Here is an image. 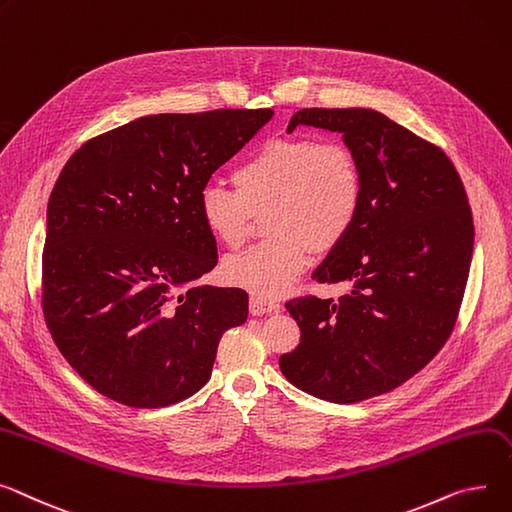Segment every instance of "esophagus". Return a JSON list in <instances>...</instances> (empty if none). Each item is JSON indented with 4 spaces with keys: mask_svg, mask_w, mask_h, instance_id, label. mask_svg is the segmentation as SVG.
I'll use <instances>...</instances> for the list:
<instances>
[{
    "mask_svg": "<svg viewBox=\"0 0 512 512\" xmlns=\"http://www.w3.org/2000/svg\"><path fill=\"white\" fill-rule=\"evenodd\" d=\"M249 311L255 317L267 315V313H276L280 311V304L276 300H269V298H261V296H251L249 300Z\"/></svg>",
    "mask_w": 512,
    "mask_h": 512,
    "instance_id": "34e87169",
    "label": "esophagus"
}]
</instances>
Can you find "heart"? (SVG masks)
Returning <instances> with one entry per match:
<instances>
[{"label":"heart","mask_w":512,"mask_h":512,"mask_svg":"<svg viewBox=\"0 0 512 512\" xmlns=\"http://www.w3.org/2000/svg\"><path fill=\"white\" fill-rule=\"evenodd\" d=\"M234 189L212 183L199 193V218L216 241L241 249L263 216L267 241L224 263V278L253 296L286 294L313 251L329 253L352 230L364 201L358 154L311 135L263 142L232 170Z\"/></svg>","instance_id":"b5f03b06"}]
</instances>
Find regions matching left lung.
<instances>
[{
    "mask_svg": "<svg viewBox=\"0 0 512 512\" xmlns=\"http://www.w3.org/2000/svg\"><path fill=\"white\" fill-rule=\"evenodd\" d=\"M298 125L342 133L364 170V201L313 274L350 292L286 302L300 344L280 368L319 399L356 403L412 379L447 344L471 265V208L449 156L379 111L302 109L288 133Z\"/></svg>",
    "mask_w": 512,
    "mask_h": 512,
    "instance_id": "obj_1",
    "label": "left lung"
}]
</instances>
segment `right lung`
Returning a JSON list of instances; mask_svg holds the SVG:
<instances>
[{
  "label": "right lung",
  "instance_id": "obj_1",
  "mask_svg": "<svg viewBox=\"0 0 512 512\" xmlns=\"http://www.w3.org/2000/svg\"><path fill=\"white\" fill-rule=\"evenodd\" d=\"M271 109L140 117L65 162L47 206L43 313L98 393L164 407L208 383L220 337L247 321L241 288L193 286L218 263L199 193Z\"/></svg>",
  "mask_w": 512,
  "mask_h": 512
}]
</instances>
